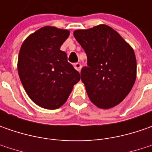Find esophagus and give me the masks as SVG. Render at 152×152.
I'll return each mask as SVG.
<instances>
[{"instance_id":"esophagus-1","label":"esophagus","mask_w":152,"mask_h":152,"mask_svg":"<svg viewBox=\"0 0 152 152\" xmlns=\"http://www.w3.org/2000/svg\"><path fill=\"white\" fill-rule=\"evenodd\" d=\"M73 67H74V68H75L77 71H80V70H81V67H82V65H81L80 62H76V63L73 64Z\"/></svg>"}]
</instances>
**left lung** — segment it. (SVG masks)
Masks as SVG:
<instances>
[{
  "label": "left lung",
  "instance_id": "8db88e82",
  "mask_svg": "<svg viewBox=\"0 0 152 152\" xmlns=\"http://www.w3.org/2000/svg\"><path fill=\"white\" fill-rule=\"evenodd\" d=\"M73 35L87 56L81 80L91 102L102 109L119 104L136 79V58L131 46L105 24L76 30Z\"/></svg>",
  "mask_w": 152,
  "mask_h": 152
}]
</instances>
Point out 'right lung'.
Wrapping results in <instances>:
<instances>
[{"instance_id": "obj_1", "label": "right lung", "mask_w": 152, "mask_h": 152, "mask_svg": "<svg viewBox=\"0 0 152 152\" xmlns=\"http://www.w3.org/2000/svg\"><path fill=\"white\" fill-rule=\"evenodd\" d=\"M68 36V30L45 26L30 34L21 46L19 78L28 96L41 107H60L80 79L66 52L60 50Z\"/></svg>"}]
</instances>
